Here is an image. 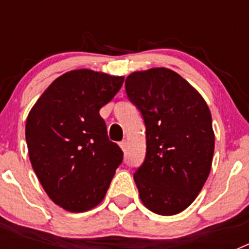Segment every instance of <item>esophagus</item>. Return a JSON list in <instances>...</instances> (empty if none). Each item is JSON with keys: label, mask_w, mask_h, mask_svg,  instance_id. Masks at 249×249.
Returning a JSON list of instances; mask_svg holds the SVG:
<instances>
[{"label": "esophagus", "mask_w": 249, "mask_h": 249, "mask_svg": "<svg viewBox=\"0 0 249 249\" xmlns=\"http://www.w3.org/2000/svg\"><path fill=\"white\" fill-rule=\"evenodd\" d=\"M120 146H121V148L123 149V151H126V148H127V141H122V142H120Z\"/></svg>", "instance_id": "34e87169"}]
</instances>
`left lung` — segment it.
Here are the masks:
<instances>
[{"label":"left lung","instance_id":"1","mask_svg":"<svg viewBox=\"0 0 249 249\" xmlns=\"http://www.w3.org/2000/svg\"><path fill=\"white\" fill-rule=\"evenodd\" d=\"M124 86L146 126V158L133 175L141 201L157 214H177L197 198L210 176L214 152L210 108L168 68L133 72Z\"/></svg>","mask_w":249,"mask_h":249}]
</instances>
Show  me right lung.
<instances>
[{
  "label": "right lung",
  "mask_w": 249,
  "mask_h": 249,
  "mask_svg": "<svg viewBox=\"0 0 249 249\" xmlns=\"http://www.w3.org/2000/svg\"><path fill=\"white\" fill-rule=\"evenodd\" d=\"M122 76L92 70L66 72L28 113L31 164L52 201L68 212L100 204L123 152L109 141L100 109L120 91Z\"/></svg>",
  "instance_id": "1"
}]
</instances>
